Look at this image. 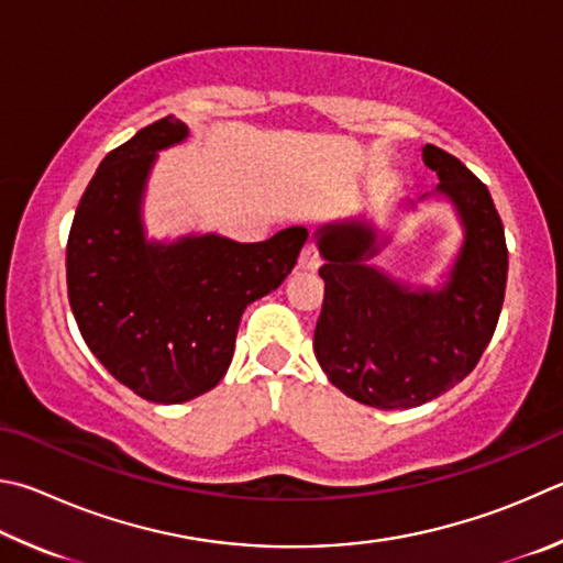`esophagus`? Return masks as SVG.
I'll return each mask as SVG.
<instances>
[{"instance_id": "34e87169", "label": "esophagus", "mask_w": 563, "mask_h": 563, "mask_svg": "<svg viewBox=\"0 0 563 563\" xmlns=\"http://www.w3.org/2000/svg\"><path fill=\"white\" fill-rule=\"evenodd\" d=\"M298 265H300L302 271H314L317 265H320V255H317V251H314L312 243H308V246L302 249L300 258H298Z\"/></svg>"}]
</instances>
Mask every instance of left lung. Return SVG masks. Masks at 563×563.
Returning <instances> with one entry per match:
<instances>
[{"instance_id":"left-lung-1","label":"left lung","mask_w":563,"mask_h":563,"mask_svg":"<svg viewBox=\"0 0 563 563\" xmlns=\"http://www.w3.org/2000/svg\"><path fill=\"white\" fill-rule=\"evenodd\" d=\"M423 165L441 184L418 201L451 203L463 229L435 285L398 280L374 265L394 239L366 217L327 221L312 236L324 261L314 356L342 394L374 408L421 406L463 382L493 340L505 300V229L487 187L433 145L423 147Z\"/></svg>"}]
</instances>
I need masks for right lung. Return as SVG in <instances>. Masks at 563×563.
I'll return each instance as SVG.
<instances>
[{
  "instance_id": "add662e5",
  "label": "right lung",
  "mask_w": 563,
  "mask_h": 563,
  "mask_svg": "<svg viewBox=\"0 0 563 563\" xmlns=\"http://www.w3.org/2000/svg\"><path fill=\"white\" fill-rule=\"evenodd\" d=\"M189 137L169 115L112 150L80 197L68 233V302L88 350L152 404H184L217 386L243 310L280 288L308 229L261 243L219 233L147 239L142 203L162 150Z\"/></svg>"
}]
</instances>
